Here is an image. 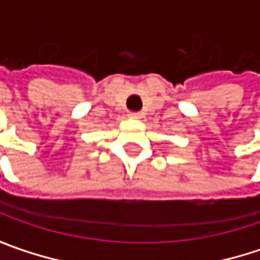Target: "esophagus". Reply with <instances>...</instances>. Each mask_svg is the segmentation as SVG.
I'll list each match as a JSON object with an SVG mask.
<instances>
[{
    "instance_id": "1",
    "label": "esophagus",
    "mask_w": 260,
    "mask_h": 260,
    "mask_svg": "<svg viewBox=\"0 0 260 260\" xmlns=\"http://www.w3.org/2000/svg\"><path fill=\"white\" fill-rule=\"evenodd\" d=\"M130 117L132 118H136V120H139V118H142V113H130Z\"/></svg>"
}]
</instances>
